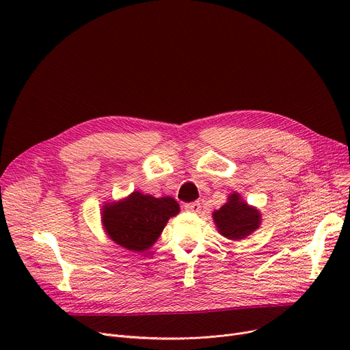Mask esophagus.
<instances>
[{"label": "esophagus", "mask_w": 350, "mask_h": 350, "mask_svg": "<svg viewBox=\"0 0 350 350\" xmlns=\"http://www.w3.org/2000/svg\"><path fill=\"white\" fill-rule=\"evenodd\" d=\"M185 208H186L187 211H190V213H200L201 206H200L198 201H193V203H187V204H185Z\"/></svg>", "instance_id": "34e87169"}]
</instances>
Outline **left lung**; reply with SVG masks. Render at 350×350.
Listing matches in <instances>:
<instances>
[{
	"instance_id": "left-lung-1",
	"label": "left lung",
	"mask_w": 350,
	"mask_h": 350,
	"mask_svg": "<svg viewBox=\"0 0 350 350\" xmlns=\"http://www.w3.org/2000/svg\"><path fill=\"white\" fill-rule=\"evenodd\" d=\"M219 234L228 240H244L261 224V213L248 206L238 193L230 194L227 203L213 213Z\"/></svg>"
}]
</instances>
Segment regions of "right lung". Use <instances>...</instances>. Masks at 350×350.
Returning a JSON list of instances; mask_svg holds the SVG:
<instances>
[{"label": "right lung", "mask_w": 350, "mask_h": 350, "mask_svg": "<svg viewBox=\"0 0 350 350\" xmlns=\"http://www.w3.org/2000/svg\"><path fill=\"white\" fill-rule=\"evenodd\" d=\"M178 211L180 206L172 197L156 198L135 191L103 206L102 223L110 240L129 251L140 252L157 241L169 218Z\"/></svg>", "instance_id": "obj_1"}]
</instances>
